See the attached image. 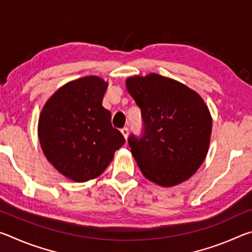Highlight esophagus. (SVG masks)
I'll list each match as a JSON object with an SVG mask.
<instances>
[{
	"mask_svg": "<svg viewBox=\"0 0 252 252\" xmlns=\"http://www.w3.org/2000/svg\"><path fill=\"white\" fill-rule=\"evenodd\" d=\"M121 133H122L123 136H125V138L126 139V138H127V134H129V129H127L126 126L122 127V129H121Z\"/></svg>",
	"mask_w": 252,
	"mask_h": 252,
	"instance_id": "esophagus-1",
	"label": "esophagus"
}]
</instances>
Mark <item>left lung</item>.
Here are the masks:
<instances>
[{"label":"left lung","instance_id":"obj_1","mask_svg":"<svg viewBox=\"0 0 252 252\" xmlns=\"http://www.w3.org/2000/svg\"><path fill=\"white\" fill-rule=\"evenodd\" d=\"M126 89L141 110V133L127 143L143 176L162 187L188 180L208 152V106L185 84L156 73L129 78Z\"/></svg>","mask_w":252,"mask_h":252}]
</instances>
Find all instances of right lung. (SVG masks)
I'll use <instances>...</instances> for the list:
<instances>
[{"label":"right lung","instance_id":"1","mask_svg":"<svg viewBox=\"0 0 252 252\" xmlns=\"http://www.w3.org/2000/svg\"><path fill=\"white\" fill-rule=\"evenodd\" d=\"M108 83L96 76L72 81L46 102L39 120L44 155L63 176L76 182L99 177L126 142L102 106Z\"/></svg>","mask_w":252,"mask_h":252}]
</instances>
